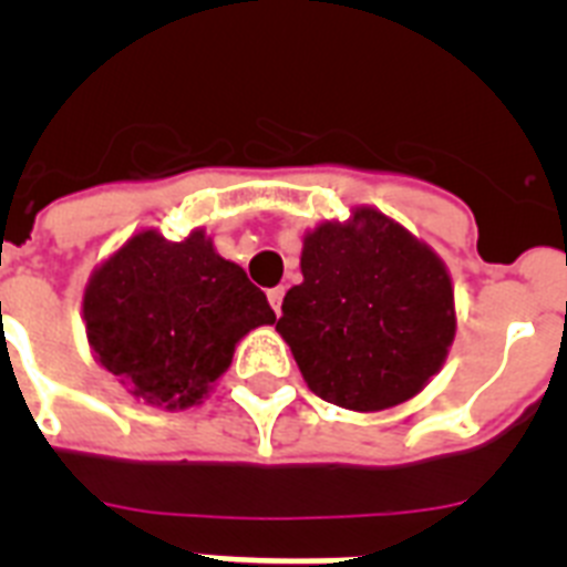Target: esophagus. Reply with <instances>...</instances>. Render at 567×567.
Returning <instances> with one entry per match:
<instances>
[{"label": "esophagus", "mask_w": 567, "mask_h": 567, "mask_svg": "<svg viewBox=\"0 0 567 567\" xmlns=\"http://www.w3.org/2000/svg\"><path fill=\"white\" fill-rule=\"evenodd\" d=\"M284 295H287V289H284V287H275V289H269V292H267L269 303H272V309H275V315H278V318H280V303H284Z\"/></svg>", "instance_id": "obj_1"}]
</instances>
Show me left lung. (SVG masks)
Here are the masks:
<instances>
[{"mask_svg": "<svg viewBox=\"0 0 567 567\" xmlns=\"http://www.w3.org/2000/svg\"><path fill=\"white\" fill-rule=\"evenodd\" d=\"M300 272L275 329L318 398L383 412L443 369L457 334L452 275L403 224L374 207L320 221L303 235Z\"/></svg>", "mask_w": 567, "mask_h": 567, "instance_id": "obj_1", "label": "left lung"}]
</instances>
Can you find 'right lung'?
Segmentation results:
<instances>
[{
    "instance_id": "right-lung-1",
    "label": "right lung",
    "mask_w": 567,
    "mask_h": 567,
    "mask_svg": "<svg viewBox=\"0 0 567 567\" xmlns=\"http://www.w3.org/2000/svg\"><path fill=\"white\" fill-rule=\"evenodd\" d=\"M82 318L93 360L133 400L184 412L204 403L252 329L272 327L267 295L207 229L167 240L144 227L90 272Z\"/></svg>"
}]
</instances>
